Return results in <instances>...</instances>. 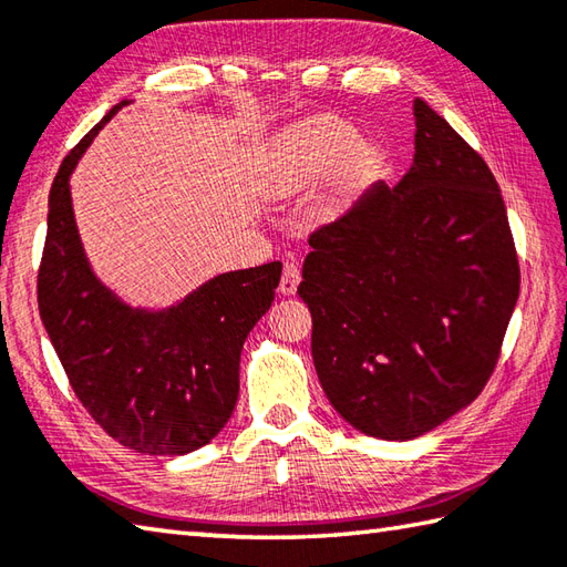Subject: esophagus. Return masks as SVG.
Returning a JSON list of instances; mask_svg holds the SVG:
<instances>
[{
	"label": "esophagus",
	"mask_w": 567,
	"mask_h": 567,
	"mask_svg": "<svg viewBox=\"0 0 567 567\" xmlns=\"http://www.w3.org/2000/svg\"><path fill=\"white\" fill-rule=\"evenodd\" d=\"M297 285H299V268L295 260H287L285 262V270L280 277V292L282 295H295L297 292Z\"/></svg>",
	"instance_id": "obj_1"
}]
</instances>
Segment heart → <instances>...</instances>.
I'll return each mask as SVG.
<instances>
[{
    "mask_svg": "<svg viewBox=\"0 0 567 567\" xmlns=\"http://www.w3.org/2000/svg\"><path fill=\"white\" fill-rule=\"evenodd\" d=\"M382 158L380 143H360L353 124L341 118H317L275 143L265 167V183L275 195H295L346 167V187H353L375 173Z\"/></svg>",
    "mask_w": 567,
    "mask_h": 567,
    "instance_id": "1",
    "label": "heart"
}]
</instances>
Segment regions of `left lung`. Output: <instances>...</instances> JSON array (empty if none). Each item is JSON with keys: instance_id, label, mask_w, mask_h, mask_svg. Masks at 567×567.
<instances>
[{"instance_id": "left-lung-1", "label": "left lung", "mask_w": 567, "mask_h": 567, "mask_svg": "<svg viewBox=\"0 0 567 567\" xmlns=\"http://www.w3.org/2000/svg\"><path fill=\"white\" fill-rule=\"evenodd\" d=\"M414 165L309 236L297 295L311 355L348 424L409 441L485 390L519 299L495 175L424 100Z\"/></svg>"}]
</instances>
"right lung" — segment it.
Wrapping results in <instances>:
<instances>
[{"label":"right lung","mask_w":567,"mask_h":567,"mask_svg":"<svg viewBox=\"0 0 567 567\" xmlns=\"http://www.w3.org/2000/svg\"><path fill=\"white\" fill-rule=\"evenodd\" d=\"M118 102L72 148L48 195L39 311L70 388L126 449L185 455L207 445L238 400L240 348L270 309L282 262L216 275L183 302L131 309L94 277L75 226L70 175Z\"/></svg>","instance_id":"right-lung-1"}]
</instances>
